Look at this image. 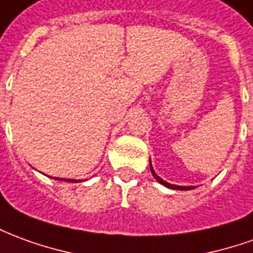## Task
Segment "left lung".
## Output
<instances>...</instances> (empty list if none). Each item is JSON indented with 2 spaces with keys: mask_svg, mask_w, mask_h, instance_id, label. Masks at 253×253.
I'll use <instances>...</instances> for the list:
<instances>
[{
  "mask_svg": "<svg viewBox=\"0 0 253 253\" xmlns=\"http://www.w3.org/2000/svg\"><path fill=\"white\" fill-rule=\"evenodd\" d=\"M150 170H152V175L154 176V179L159 181L160 184H163V186L168 187V188H172V190H180V191L194 190V187H192V186H187V187H184V186H176V184H170V183H167V181H165V180H163V179H161V177H160V176L157 175L156 172H154L153 167H152V161H150Z\"/></svg>",
  "mask_w": 253,
  "mask_h": 253,
  "instance_id": "8db88e82",
  "label": "left lung"
}]
</instances>
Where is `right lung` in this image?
<instances>
[{
    "mask_svg": "<svg viewBox=\"0 0 253 253\" xmlns=\"http://www.w3.org/2000/svg\"><path fill=\"white\" fill-rule=\"evenodd\" d=\"M57 180H61V181H70V183H77V180H74V179H57Z\"/></svg>",
    "mask_w": 253,
    "mask_h": 253,
    "instance_id": "1",
    "label": "right lung"
}]
</instances>
